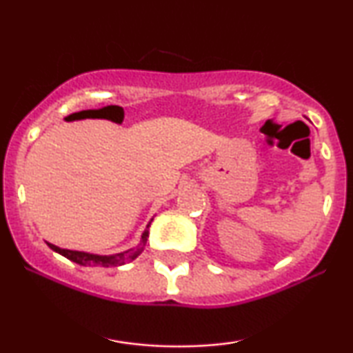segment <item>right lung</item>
I'll return each instance as SVG.
<instances>
[{"label": "right lung", "instance_id": "obj_1", "mask_svg": "<svg viewBox=\"0 0 353 353\" xmlns=\"http://www.w3.org/2000/svg\"><path fill=\"white\" fill-rule=\"evenodd\" d=\"M152 220L149 221L146 230L143 231L141 234V241H139V244L137 248H132L128 250H123V252H119V254H110V255H98V254H90V252H83V250H70V249H61L57 248V245L51 244V243H46L50 245V249L54 250V252L61 254L62 257L69 259L70 262H75L81 265V267H96V265H99V267H120V265H125L128 262H132L138 257L139 254L144 250V245L148 243V238H149V226H151Z\"/></svg>", "mask_w": 353, "mask_h": 353}]
</instances>
